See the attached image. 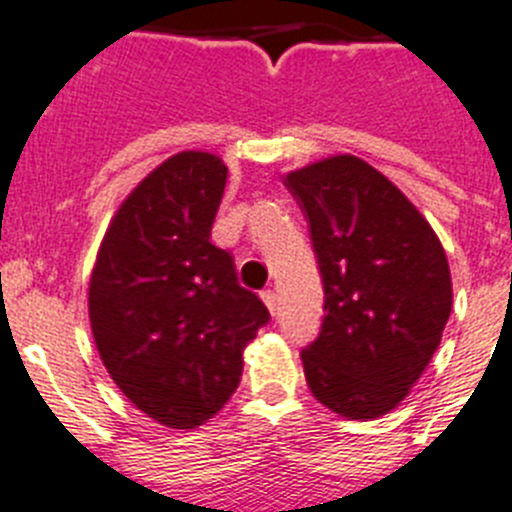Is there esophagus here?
I'll return each instance as SVG.
<instances>
[{
    "mask_svg": "<svg viewBox=\"0 0 512 512\" xmlns=\"http://www.w3.org/2000/svg\"><path fill=\"white\" fill-rule=\"evenodd\" d=\"M260 298H262V303L267 305V310H270L272 315L278 313V295H275V290H262Z\"/></svg>",
    "mask_w": 512,
    "mask_h": 512,
    "instance_id": "obj_1",
    "label": "esophagus"
}]
</instances>
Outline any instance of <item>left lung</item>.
<instances>
[{
  "instance_id": "left-lung-1",
  "label": "left lung",
  "mask_w": 512,
  "mask_h": 512,
  "mask_svg": "<svg viewBox=\"0 0 512 512\" xmlns=\"http://www.w3.org/2000/svg\"><path fill=\"white\" fill-rule=\"evenodd\" d=\"M285 186L310 222L326 290L318 338L300 353L323 407L379 419L407 399L452 310L447 255L417 207L351 154L295 169Z\"/></svg>"
}]
</instances>
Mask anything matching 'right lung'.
Returning <instances> with one entry per match:
<instances>
[{
    "label": "right lung",
    "instance_id": "1",
    "mask_svg": "<svg viewBox=\"0 0 512 512\" xmlns=\"http://www.w3.org/2000/svg\"><path fill=\"white\" fill-rule=\"evenodd\" d=\"M227 166L179 151L123 199L90 272L88 315L103 366L146 417L194 429L234 394L242 353L270 321L212 245Z\"/></svg>",
    "mask_w": 512,
    "mask_h": 512
}]
</instances>
